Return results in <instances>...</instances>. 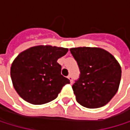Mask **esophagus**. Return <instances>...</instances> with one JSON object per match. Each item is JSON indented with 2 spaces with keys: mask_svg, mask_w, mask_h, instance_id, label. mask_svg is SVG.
I'll list each match as a JSON object with an SVG mask.
<instances>
[{
  "mask_svg": "<svg viewBox=\"0 0 130 130\" xmlns=\"http://www.w3.org/2000/svg\"><path fill=\"white\" fill-rule=\"evenodd\" d=\"M68 79L70 80V82H71V83H72V77L71 75H69V76H68Z\"/></svg>",
  "mask_w": 130,
  "mask_h": 130,
  "instance_id": "obj_1",
  "label": "esophagus"
}]
</instances>
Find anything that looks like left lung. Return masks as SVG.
Returning <instances> with one entry per match:
<instances>
[{"label": "left lung", "instance_id": "1", "mask_svg": "<svg viewBox=\"0 0 130 130\" xmlns=\"http://www.w3.org/2000/svg\"><path fill=\"white\" fill-rule=\"evenodd\" d=\"M79 69V76L72 85L76 101L82 106L98 108L116 95L121 80L119 62L108 51L98 47L71 48Z\"/></svg>", "mask_w": 130, "mask_h": 130}]
</instances>
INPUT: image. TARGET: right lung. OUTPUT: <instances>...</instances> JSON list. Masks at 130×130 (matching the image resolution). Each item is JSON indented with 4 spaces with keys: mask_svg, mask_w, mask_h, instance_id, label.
Segmentation results:
<instances>
[{
    "mask_svg": "<svg viewBox=\"0 0 130 130\" xmlns=\"http://www.w3.org/2000/svg\"><path fill=\"white\" fill-rule=\"evenodd\" d=\"M67 48L37 46L19 54L11 67L14 88L19 95L32 104H43L55 99L70 80L61 74L57 61Z\"/></svg>",
    "mask_w": 130,
    "mask_h": 130,
    "instance_id": "obj_1",
    "label": "right lung"
}]
</instances>
